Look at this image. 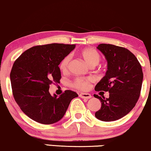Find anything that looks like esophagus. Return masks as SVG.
I'll return each mask as SVG.
<instances>
[{"label":"esophagus","instance_id":"esophagus-1","mask_svg":"<svg viewBox=\"0 0 151 151\" xmlns=\"http://www.w3.org/2000/svg\"><path fill=\"white\" fill-rule=\"evenodd\" d=\"M79 96L82 99H89L91 98V95L89 93H80Z\"/></svg>","mask_w":151,"mask_h":151}]
</instances>
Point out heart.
<instances>
[{
  "label": "heart",
  "mask_w": 151,
  "mask_h": 151,
  "mask_svg": "<svg viewBox=\"0 0 151 151\" xmlns=\"http://www.w3.org/2000/svg\"><path fill=\"white\" fill-rule=\"evenodd\" d=\"M79 55L83 58L85 61L90 66H95L99 64L101 60V55L96 50L92 48H85L81 49L79 51ZM71 56L66 55L63 58L60 64V69L63 73L67 71L68 65H69ZM89 80L86 78H77L74 80L73 86L74 87L80 89H87L89 86Z\"/></svg>",
  "instance_id": "obj_1"
}]
</instances>
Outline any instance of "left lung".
Here are the masks:
<instances>
[{
	"label": "left lung",
	"instance_id": "left-lung-1",
	"mask_svg": "<svg viewBox=\"0 0 151 151\" xmlns=\"http://www.w3.org/2000/svg\"><path fill=\"white\" fill-rule=\"evenodd\" d=\"M97 48L107 61L105 76L96 85V91H109L108 99L94 94L101 102L95 116L103 121L122 118L135 106L143 81L142 66L134 55L127 48L101 44Z\"/></svg>",
	"mask_w": 151,
	"mask_h": 151
}]
</instances>
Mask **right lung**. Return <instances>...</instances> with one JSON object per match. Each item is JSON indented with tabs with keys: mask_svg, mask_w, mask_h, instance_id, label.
<instances>
[{
	"mask_svg": "<svg viewBox=\"0 0 151 151\" xmlns=\"http://www.w3.org/2000/svg\"><path fill=\"white\" fill-rule=\"evenodd\" d=\"M75 44H50L33 46L16 60L10 73L12 93L21 110L42 124H52L64 116L75 91L66 90L58 97L49 93L50 85L61 79L59 64Z\"/></svg>",
	"mask_w": 151,
	"mask_h": 151,
	"instance_id": "right-lung-1",
	"label": "right lung"
}]
</instances>
